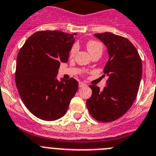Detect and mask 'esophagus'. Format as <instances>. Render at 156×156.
I'll list each match as a JSON object with an SVG mask.
<instances>
[{"mask_svg":"<svg viewBox=\"0 0 156 156\" xmlns=\"http://www.w3.org/2000/svg\"><path fill=\"white\" fill-rule=\"evenodd\" d=\"M84 86H86V84L83 83V82H79V87L80 88L84 87Z\"/></svg>","mask_w":156,"mask_h":156,"instance_id":"1","label":"esophagus"}]
</instances>
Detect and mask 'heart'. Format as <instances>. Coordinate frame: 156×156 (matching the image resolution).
Here are the masks:
<instances>
[{
    "label": "heart",
    "instance_id": "1",
    "mask_svg": "<svg viewBox=\"0 0 156 156\" xmlns=\"http://www.w3.org/2000/svg\"><path fill=\"white\" fill-rule=\"evenodd\" d=\"M86 48H87L88 52H89V54L91 55V54L95 53V52H101L102 53L103 52V44H101V42H99V41H89L87 43H86ZM76 46H74L71 50H70V55L72 56L75 54L76 52Z\"/></svg>",
    "mask_w": 156,
    "mask_h": 156
}]
</instances>
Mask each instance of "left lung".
<instances>
[{
  "instance_id": "left-lung-1",
  "label": "left lung",
  "mask_w": 156,
  "mask_h": 156,
  "mask_svg": "<svg viewBox=\"0 0 156 156\" xmlns=\"http://www.w3.org/2000/svg\"><path fill=\"white\" fill-rule=\"evenodd\" d=\"M94 36L108 48L109 59L104 73L108 79L102 91L98 86H89L93 93L86 106L96 120L109 122L122 117L134 102L142 77V62L127 38L109 32Z\"/></svg>"
}]
</instances>
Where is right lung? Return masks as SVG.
Here are the masks:
<instances>
[{
	"mask_svg": "<svg viewBox=\"0 0 156 156\" xmlns=\"http://www.w3.org/2000/svg\"><path fill=\"white\" fill-rule=\"evenodd\" d=\"M74 35L38 31L26 41L17 55L15 79L20 97L34 115L44 121L63 117L78 90L74 78H56L60 63L68 60Z\"/></svg>",
	"mask_w": 156,
	"mask_h": 156,
	"instance_id": "obj_1",
	"label": "right lung"
}]
</instances>
